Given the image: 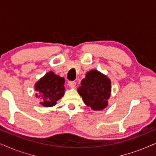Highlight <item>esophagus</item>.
Here are the masks:
<instances>
[{
	"label": "esophagus",
	"mask_w": 156,
	"mask_h": 156,
	"mask_svg": "<svg viewBox=\"0 0 156 156\" xmlns=\"http://www.w3.org/2000/svg\"><path fill=\"white\" fill-rule=\"evenodd\" d=\"M68 85H69V87L71 88H74L76 86V82H68Z\"/></svg>",
	"instance_id": "esophagus-1"
}]
</instances>
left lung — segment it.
<instances>
[{"label": "left lung", "mask_w": 156, "mask_h": 156, "mask_svg": "<svg viewBox=\"0 0 156 156\" xmlns=\"http://www.w3.org/2000/svg\"><path fill=\"white\" fill-rule=\"evenodd\" d=\"M111 83L107 76L97 69H92L87 72L77 92L87 106L94 111H101L108 106L112 92Z\"/></svg>", "instance_id": "obj_1"}]
</instances>
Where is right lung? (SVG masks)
Wrapping results in <instances>:
<instances>
[{"instance_id":"right-lung-1","label":"right lung","mask_w":156,"mask_h":156,"mask_svg":"<svg viewBox=\"0 0 156 156\" xmlns=\"http://www.w3.org/2000/svg\"><path fill=\"white\" fill-rule=\"evenodd\" d=\"M65 79L50 71L40 78L35 84L36 97L40 98V104L52 107L65 94Z\"/></svg>"}]
</instances>
